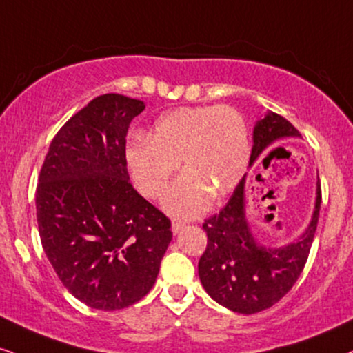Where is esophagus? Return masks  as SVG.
I'll return each instance as SVG.
<instances>
[{"label":"esophagus","instance_id":"1","mask_svg":"<svg viewBox=\"0 0 353 353\" xmlns=\"http://www.w3.org/2000/svg\"><path fill=\"white\" fill-rule=\"evenodd\" d=\"M184 226L185 225L182 221H172V233L177 234L182 228H184Z\"/></svg>","mask_w":353,"mask_h":353}]
</instances>
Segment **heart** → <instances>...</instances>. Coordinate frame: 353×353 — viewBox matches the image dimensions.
<instances>
[{"mask_svg":"<svg viewBox=\"0 0 353 353\" xmlns=\"http://www.w3.org/2000/svg\"><path fill=\"white\" fill-rule=\"evenodd\" d=\"M125 159L141 194L154 200L163 197L182 161L185 174L171 187L164 208L177 218H195L212 194L225 197L243 179L246 123L228 105L179 107L156 120L148 138H133Z\"/></svg>","mask_w":353,"mask_h":353,"instance_id":"1","label":"heart"}]
</instances>
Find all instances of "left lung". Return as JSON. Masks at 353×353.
Listing matches in <instances>:
<instances>
[{
	"label": "left lung",
	"instance_id": "1",
	"mask_svg": "<svg viewBox=\"0 0 353 353\" xmlns=\"http://www.w3.org/2000/svg\"><path fill=\"white\" fill-rule=\"evenodd\" d=\"M283 137H300V132L282 115L267 114L254 128L249 164ZM319 208L321 184L313 220L306 233L296 243L280 249L259 246L246 221L243 177L228 203L203 223L208 239L199 261V275L208 295L243 314L259 313L279 303L305 269L318 226Z\"/></svg>",
	"mask_w": 353,
	"mask_h": 353
}]
</instances>
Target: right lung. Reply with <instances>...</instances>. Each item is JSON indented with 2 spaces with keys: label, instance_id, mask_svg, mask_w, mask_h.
<instances>
[{
  "label": "right lung",
  "instance_id": "obj_1",
  "mask_svg": "<svg viewBox=\"0 0 353 353\" xmlns=\"http://www.w3.org/2000/svg\"><path fill=\"white\" fill-rule=\"evenodd\" d=\"M143 109L97 96L57 132L39 174L40 243L66 290L94 310L140 301L172 239L171 220L128 181L125 137Z\"/></svg>",
  "mask_w": 353,
  "mask_h": 353
}]
</instances>
